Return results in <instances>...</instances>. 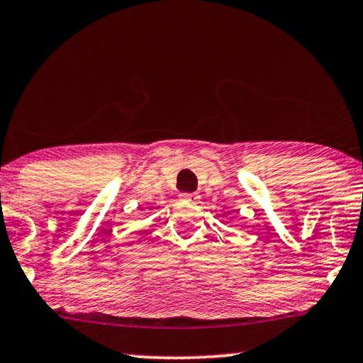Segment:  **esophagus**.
Wrapping results in <instances>:
<instances>
[{"label":"esophagus","mask_w":363,"mask_h":363,"mask_svg":"<svg viewBox=\"0 0 363 363\" xmlns=\"http://www.w3.org/2000/svg\"><path fill=\"white\" fill-rule=\"evenodd\" d=\"M199 199H200V195H196V194H182L181 195V200L186 201V203H196Z\"/></svg>","instance_id":"1"}]
</instances>
